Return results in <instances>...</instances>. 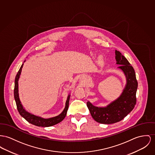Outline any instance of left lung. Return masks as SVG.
I'll list each match as a JSON object with an SVG mask.
<instances>
[{"label":"left lung","instance_id":"obj_1","mask_svg":"<svg viewBox=\"0 0 155 155\" xmlns=\"http://www.w3.org/2000/svg\"><path fill=\"white\" fill-rule=\"evenodd\" d=\"M115 54L116 63L120 64L119 68L126 76L127 84L121 96L106 107H97L89 102H87L93 119L100 124H112L122 120L134 109L136 104L138 83L134 69L120 52L116 51Z\"/></svg>","mask_w":155,"mask_h":155}]
</instances>
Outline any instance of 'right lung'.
<instances>
[{
    "instance_id": "add662e5",
    "label": "right lung",
    "mask_w": 155,
    "mask_h": 155,
    "mask_svg": "<svg viewBox=\"0 0 155 155\" xmlns=\"http://www.w3.org/2000/svg\"><path fill=\"white\" fill-rule=\"evenodd\" d=\"M23 64H21L18 72L17 73L16 78H15V88H14V97L15 100L16 101V106L18 110L19 113L20 114L21 116L25 118L28 122L33 124L34 125H36L37 126H41V127H49L52 126L54 124H59V122H62V120L64 119L65 117L67 111L69 107V99H70V95L68 96V99L66 102V106L63 111L62 112L61 114H60L59 116L49 118V119H43L40 117L36 116L33 114H29L25 111V110L23 108V106L21 103V101L19 100V94H18V80L21 74V68L23 67Z\"/></svg>"
}]
</instances>
